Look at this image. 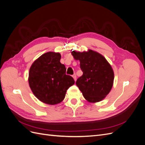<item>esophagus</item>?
Segmentation results:
<instances>
[{"label":"esophagus","mask_w":145,"mask_h":145,"mask_svg":"<svg viewBox=\"0 0 145 145\" xmlns=\"http://www.w3.org/2000/svg\"><path fill=\"white\" fill-rule=\"evenodd\" d=\"M72 77L74 78V80H76V78H77V76H76V74H74L73 75H72Z\"/></svg>","instance_id":"esophagus-1"}]
</instances>
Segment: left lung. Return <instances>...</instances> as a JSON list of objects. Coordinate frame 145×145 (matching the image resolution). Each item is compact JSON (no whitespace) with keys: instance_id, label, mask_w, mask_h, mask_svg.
<instances>
[{"instance_id":"left-lung-1","label":"left lung","mask_w":145,"mask_h":145,"mask_svg":"<svg viewBox=\"0 0 145 145\" xmlns=\"http://www.w3.org/2000/svg\"><path fill=\"white\" fill-rule=\"evenodd\" d=\"M76 60H79L83 75L77 78L76 85L83 97L89 102L103 100L111 91L114 81V72L103 56L97 52L72 51Z\"/></svg>"}]
</instances>
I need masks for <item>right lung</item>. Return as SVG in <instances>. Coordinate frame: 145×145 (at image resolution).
I'll list each match as a JSON object with an SVG mask.
<instances>
[{"label": "right lung", "instance_id": "obj_1", "mask_svg": "<svg viewBox=\"0 0 145 145\" xmlns=\"http://www.w3.org/2000/svg\"><path fill=\"white\" fill-rule=\"evenodd\" d=\"M59 53L48 52L32 64L29 72V85L34 95L49 105L60 103L66 92L74 84V78L66 74L65 66L60 62Z\"/></svg>", "mask_w": 145, "mask_h": 145}]
</instances>
